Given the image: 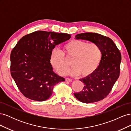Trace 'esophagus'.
<instances>
[{"label":"esophagus","mask_w":131,"mask_h":131,"mask_svg":"<svg viewBox=\"0 0 131 131\" xmlns=\"http://www.w3.org/2000/svg\"><path fill=\"white\" fill-rule=\"evenodd\" d=\"M65 80H66V81H69V82H71V81H72V80L71 79H69V78H66V79H65Z\"/></svg>","instance_id":"esophagus-1"}]
</instances>
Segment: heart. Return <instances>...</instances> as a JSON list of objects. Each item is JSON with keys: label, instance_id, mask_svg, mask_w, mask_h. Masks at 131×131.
<instances>
[{"label": "heart", "instance_id": "heart-1", "mask_svg": "<svg viewBox=\"0 0 131 131\" xmlns=\"http://www.w3.org/2000/svg\"><path fill=\"white\" fill-rule=\"evenodd\" d=\"M63 53L53 50L50 59L52 66L62 75L66 74L77 76L80 74L84 77H88L97 69L101 62V50L96 43L72 40L63 46ZM67 59H73V66L68 72L66 71L70 64Z\"/></svg>", "mask_w": 131, "mask_h": 131}]
</instances>
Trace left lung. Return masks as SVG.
Listing matches in <instances>:
<instances>
[{"instance_id":"1","label":"left lung","mask_w":131,"mask_h":131,"mask_svg":"<svg viewBox=\"0 0 131 131\" xmlns=\"http://www.w3.org/2000/svg\"><path fill=\"white\" fill-rule=\"evenodd\" d=\"M76 39L96 43L101 50L102 57L97 69L90 75L80 79L84 84L83 90L74 94L84 103H94L105 98L119 77L121 54L110 38L96 33L78 34Z\"/></svg>"}]
</instances>
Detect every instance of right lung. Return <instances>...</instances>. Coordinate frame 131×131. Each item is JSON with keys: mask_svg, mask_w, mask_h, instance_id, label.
<instances>
[{"mask_svg": "<svg viewBox=\"0 0 131 131\" xmlns=\"http://www.w3.org/2000/svg\"><path fill=\"white\" fill-rule=\"evenodd\" d=\"M70 37L67 33L38 30L18 41L11 52L10 72L25 97L44 101L52 95L55 85L65 81L53 72L50 59L55 46Z\"/></svg>", "mask_w": 131, "mask_h": 131, "instance_id": "1", "label": "right lung"}]
</instances>
